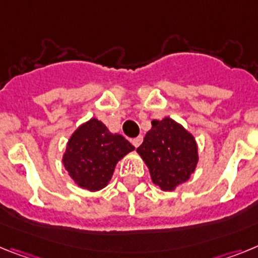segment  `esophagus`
<instances>
[{"instance_id":"1","label":"esophagus","mask_w":258,"mask_h":258,"mask_svg":"<svg viewBox=\"0 0 258 258\" xmlns=\"http://www.w3.org/2000/svg\"><path fill=\"white\" fill-rule=\"evenodd\" d=\"M131 143H132V145H134V147L138 148L139 145H140V144H142V143H143V136H138V138L132 139Z\"/></svg>"}]
</instances>
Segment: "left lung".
<instances>
[{
  "label": "left lung",
  "mask_w": 258,
  "mask_h": 258,
  "mask_svg": "<svg viewBox=\"0 0 258 258\" xmlns=\"http://www.w3.org/2000/svg\"><path fill=\"white\" fill-rule=\"evenodd\" d=\"M136 152L147 165L152 182L166 192L187 182L199 163L195 136L169 116L152 120V128Z\"/></svg>",
  "instance_id": "1"
}]
</instances>
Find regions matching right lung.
I'll return each mask as SVG.
<instances>
[{
  "label": "right lung",
  "instance_id": "1",
  "mask_svg": "<svg viewBox=\"0 0 258 258\" xmlns=\"http://www.w3.org/2000/svg\"><path fill=\"white\" fill-rule=\"evenodd\" d=\"M135 149L119 134H111L97 118L80 124L66 145L62 163L78 187L100 191L111 180L118 161Z\"/></svg>",
  "mask_w": 258,
  "mask_h": 258
}]
</instances>
